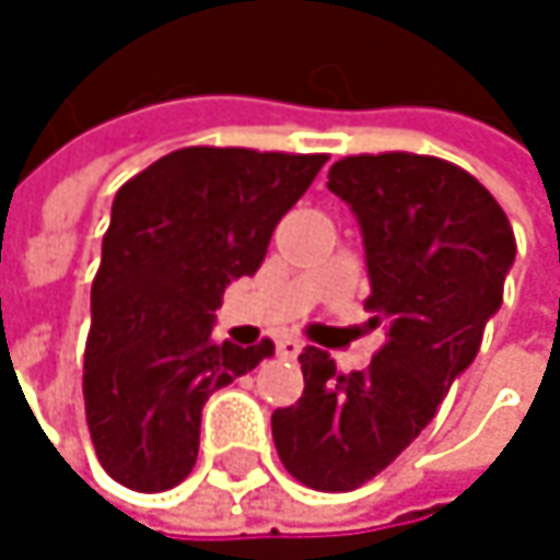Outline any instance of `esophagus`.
I'll return each mask as SVG.
<instances>
[{"label": "esophagus", "instance_id": "esophagus-1", "mask_svg": "<svg viewBox=\"0 0 560 560\" xmlns=\"http://www.w3.org/2000/svg\"><path fill=\"white\" fill-rule=\"evenodd\" d=\"M301 347H304V343H301L298 337H279V340H276V350H279L281 360H294V357L301 353Z\"/></svg>", "mask_w": 560, "mask_h": 560}]
</instances>
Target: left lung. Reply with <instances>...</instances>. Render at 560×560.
I'll use <instances>...</instances> for the list:
<instances>
[{"mask_svg": "<svg viewBox=\"0 0 560 560\" xmlns=\"http://www.w3.org/2000/svg\"><path fill=\"white\" fill-rule=\"evenodd\" d=\"M327 187L360 223L370 327L383 324L386 343L363 373H337L327 350L304 347V392L272 411V438L294 480L347 493L389 467L474 363L515 236L474 174L431 155L340 159Z\"/></svg>", "mask_w": 560, "mask_h": 560, "instance_id": "8db88e82", "label": "left lung"}]
</instances>
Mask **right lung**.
Instances as JSON below:
<instances>
[{
  "label": "right lung",
  "instance_id": "add662e5",
  "mask_svg": "<svg viewBox=\"0 0 560 560\" xmlns=\"http://www.w3.org/2000/svg\"><path fill=\"white\" fill-rule=\"evenodd\" d=\"M324 162L194 145L116 190L83 360L90 438L116 483L177 487L197 464L203 401L276 353L272 340L217 343L213 311L230 281L259 272Z\"/></svg>",
  "mask_w": 560,
  "mask_h": 560
}]
</instances>
